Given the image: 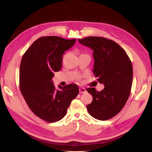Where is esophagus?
<instances>
[{
  "instance_id": "34e87169",
  "label": "esophagus",
  "mask_w": 152,
  "mask_h": 152,
  "mask_svg": "<svg viewBox=\"0 0 152 152\" xmlns=\"http://www.w3.org/2000/svg\"><path fill=\"white\" fill-rule=\"evenodd\" d=\"M79 92L80 93L82 94V93H85L86 92V90L85 88H84V87H80L79 88Z\"/></svg>"
}]
</instances>
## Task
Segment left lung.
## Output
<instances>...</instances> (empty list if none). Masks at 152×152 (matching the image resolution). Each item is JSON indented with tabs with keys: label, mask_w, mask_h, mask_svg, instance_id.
Wrapping results in <instances>:
<instances>
[{
	"label": "left lung",
	"mask_w": 152,
	"mask_h": 152,
	"mask_svg": "<svg viewBox=\"0 0 152 152\" xmlns=\"http://www.w3.org/2000/svg\"><path fill=\"white\" fill-rule=\"evenodd\" d=\"M79 41L93 50V73L104 86L102 91L94 87L86 89L93 96V102L87 105V111L98 120H108L121 111L129 97L132 63L124 49L112 40L91 36Z\"/></svg>",
	"instance_id": "1"
}]
</instances>
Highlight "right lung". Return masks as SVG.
I'll return each instance as SVG.
<instances>
[{
  "instance_id": "right-lung-1",
  "label": "right lung",
  "mask_w": 152,
  "mask_h": 152,
  "mask_svg": "<svg viewBox=\"0 0 152 152\" xmlns=\"http://www.w3.org/2000/svg\"><path fill=\"white\" fill-rule=\"evenodd\" d=\"M76 39L57 36L41 37L22 57L20 68V88L26 104L36 116L51 123L66 115L72 101L79 94L74 84L56 90L52 81L54 72L61 70L63 54Z\"/></svg>"
}]
</instances>
